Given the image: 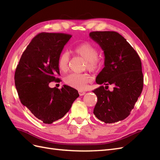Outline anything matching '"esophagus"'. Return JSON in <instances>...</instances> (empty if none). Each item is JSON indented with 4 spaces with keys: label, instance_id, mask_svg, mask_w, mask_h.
<instances>
[{
    "label": "esophagus",
    "instance_id": "34e87169",
    "mask_svg": "<svg viewBox=\"0 0 160 160\" xmlns=\"http://www.w3.org/2000/svg\"><path fill=\"white\" fill-rule=\"evenodd\" d=\"M78 93L80 96H82L84 95L85 93H86V92L85 91H78Z\"/></svg>",
    "mask_w": 160,
    "mask_h": 160
}]
</instances>
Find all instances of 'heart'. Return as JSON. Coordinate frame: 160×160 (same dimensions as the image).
Instances as JSON below:
<instances>
[{"label": "heart", "mask_w": 160, "mask_h": 160, "mask_svg": "<svg viewBox=\"0 0 160 160\" xmlns=\"http://www.w3.org/2000/svg\"><path fill=\"white\" fill-rule=\"evenodd\" d=\"M75 53L83 58L86 63L85 67L91 72H97L100 69L103 65V61L98 58V51L95 46L89 43H83L77 46L74 50ZM69 57L67 52L62 53L58 60V67L62 72H66L69 67ZM91 77L87 73L78 74L71 73L67 76L65 82L72 88L82 90L90 82Z\"/></svg>", "instance_id": "heart-1"}]
</instances>
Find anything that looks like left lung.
<instances>
[{
  "label": "left lung",
  "instance_id": "1",
  "mask_svg": "<svg viewBox=\"0 0 160 160\" xmlns=\"http://www.w3.org/2000/svg\"><path fill=\"white\" fill-rule=\"evenodd\" d=\"M89 37L104 54V68L96 82L101 86L92 92L97 95L93 113L106 123L122 121L134 108L143 88L142 63L138 54L126 39L114 31H94ZM109 85L113 90H107Z\"/></svg>",
  "mask_w": 160,
  "mask_h": 160
}]
</instances>
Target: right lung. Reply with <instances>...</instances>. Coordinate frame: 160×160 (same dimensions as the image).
I'll use <instances>...</instances> for the list:
<instances>
[{
  "instance_id": "1",
  "label": "right lung",
  "mask_w": 160,
  "mask_h": 160,
  "mask_svg": "<svg viewBox=\"0 0 160 160\" xmlns=\"http://www.w3.org/2000/svg\"><path fill=\"white\" fill-rule=\"evenodd\" d=\"M71 38L64 33H39L26 48L15 72L21 103L46 124L64 117L79 97L78 91L68 85L61 89L49 87L51 82L60 80L58 60Z\"/></svg>"
}]
</instances>
